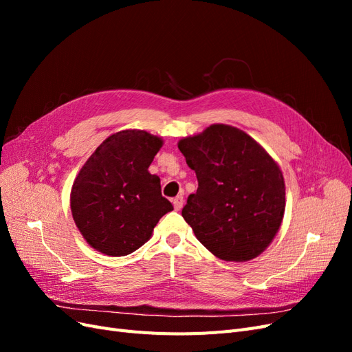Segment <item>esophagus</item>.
<instances>
[{
    "label": "esophagus",
    "instance_id": "obj_1",
    "mask_svg": "<svg viewBox=\"0 0 352 352\" xmlns=\"http://www.w3.org/2000/svg\"><path fill=\"white\" fill-rule=\"evenodd\" d=\"M173 207H175V210H180V208H182L184 207V197H176L175 199H173Z\"/></svg>",
    "mask_w": 352,
    "mask_h": 352
}]
</instances>
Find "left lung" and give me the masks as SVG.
<instances>
[{
    "mask_svg": "<svg viewBox=\"0 0 352 352\" xmlns=\"http://www.w3.org/2000/svg\"><path fill=\"white\" fill-rule=\"evenodd\" d=\"M198 189L182 216L225 261H250L269 247L285 214V180L270 154L235 126L216 123L177 142Z\"/></svg>",
    "mask_w": 352,
    "mask_h": 352,
    "instance_id": "left-lung-1",
    "label": "left lung"
}]
</instances>
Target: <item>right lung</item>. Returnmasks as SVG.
I'll return each mask as SVG.
<instances>
[{
	"label": "right lung",
	"instance_id": "1",
	"mask_svg": "<svg viewBox=\"0 0 352 352\" xmlns=\"http://www.w3.org/2000/svg\"><path fill=\"white\" fill-rule=\"evenodd\" d=\"M163 146L160 136L124 129L110 135L82 166L70 190L74 223L94 250L111 257L132 254L172 211L160 177L148 172Z\"/></svg>",
	"mask_w": 352,
	"mask_h": 352
}]
</instances>
